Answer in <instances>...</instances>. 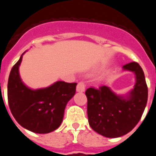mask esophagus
I'll return each mask as SVG.
<instances>
[{
  "mask_svg": "<svg viewBox=\"0 0 156 156\" xmlns=\"http://www.w3.org/2000/svg\"><path fill=\"white\" fill-rule=\"evenodd\" d=\"M85 87H86V85L84 84V83L83 82L78 83V84H77L76 86V91L78 92L85 91Z\"/></svg>",
  "mask_w": 156,
  "mask_h": 156,
  "instance_id": "esophagus-1",
  "label": "esophagus"
}]
</instances>
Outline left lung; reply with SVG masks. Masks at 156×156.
Masks as SVG:
<instances>
[{"instance_id": "left-lung-1", "label": "left lung", "mask_w": 156, "mask_h": 156, "mask_svg": "<svg viewBox=\"0 0 156 156\" xmlns=\"http://www.w3.org/2000/svg\"><path fill=\"white\" fill-rule=\"evenodd\" d=\"M122 69L136 75V83L129 96L116 95L106 86L89 87L85 92L89 124L106 137H119L131 131L140 121L148 101V87L140 65L133 62Z\"/></svg>"}]
</instances>
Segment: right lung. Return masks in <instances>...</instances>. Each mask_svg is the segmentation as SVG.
<instances>
[{"mask_svg": "<svg viewBox=\"0 0 156 156\" xmlns=\"http://www.w3.org/2000/svg\"><path fill=\"white\" fill-rule=\"evenodd\" d=\"M23 55L12 67L8 78L11 112L19 124L30 131L50 133L61 125L66 105L76 93V83L58 81L48 87L32 90L22 82L19 76Z\"/></svg>", "mask_w": 156, "mask_h": 156, "instance_id": "obj_1", "label": "right lung"}]
</instances>
